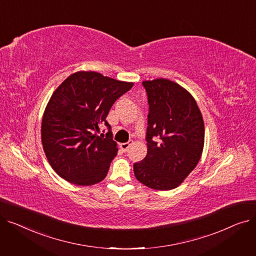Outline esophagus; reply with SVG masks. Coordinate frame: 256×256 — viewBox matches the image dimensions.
Returning <instances> with one entry per match:
<instances>
[{
	"instance_id": "34e87169",
	"label": "esophagus",
	"mask_w": 256,
	"mask_h": 256,
	"mask_svg": "<svg viewBox=\"0 0 256 256\" xmlns=\"http://www.w3.org/2000/svg\"><path fill=\"white\" fill-rule=\"evenodd\" d=\"M132 144V141H128V142H126V143H121L120 144V148L122 152H126L128 150V147Z\"/></svg>"
}]
</instances>
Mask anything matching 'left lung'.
Wrapping results in <instances>:
<instances>
[{"mask_svg":"<svg viewBox=\"0 0 256 256\" xmlns=\"http://www.w3.org/2000/svg\"><path fill=\"white\" fill-rule=\"evenodd\" d=\"M148 102L147 154L136 178L154 190L176 188L198 164L204 143L202 115L191 94L166 78L142 83Z\"/></svg>","mask_w":256,"mask_h":256,"instance_id":"obj_1","label":"left lung"}]
</instances>
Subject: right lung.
I'll return each mask as SVG.
<instances>
[{"label":"right lung","mask_w":256,"mask_h":256,"mask_svg":"<svg viewBox=\"0 0 256 256\" xmlns=\"http://www.w3.org/2000/svg\"><path fill=\"white\" fill-rule=\"evenodd\" d=\"M132 87L96 72H78L54 92L44 114L42 140L50 166L62 178L90 186L106 176L118 150L106 118ZM104 125L108 132L98 136Z\"/></svg>","instance_id":"1"}]
</instances>
